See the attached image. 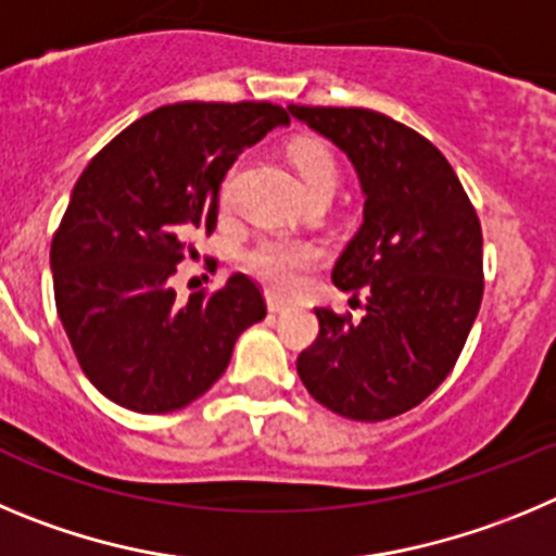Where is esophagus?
Wrapping results in <instances>:
<instances>
[{
  "mask_svg": "<svg viewBox=\"0 0 556 556\" xmlns=\"http://www.w3.org/2000/svg\"><path fill=\"white\" fill-rule=\"evenodd\" d=\"M266 302H268V313H285V309H288V304H285L279 296H271V293L266 296Z\"/></svg>",
  "mask_w": 556,
  "mask_h": 556,
  "instance_id": "obj_1",
  "label": "esophagus"
}]
</instances>
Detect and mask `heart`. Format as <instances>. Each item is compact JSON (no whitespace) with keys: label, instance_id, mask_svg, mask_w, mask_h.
Segmentation results:
<instances>
[{"label":"heart","instance_id":"heart-1","mask_svg":"<svg viewBox=\"0 0 556 556\" xmlns=\"http://www.w3.org/2000/svg\"><path fill=\"white\" fill-rule=\"evenodd\" d=\"M288 160L307 199H332L340 182V168L332 149L324 147L321 141L304 138L288 149ZM241 263L257 282H263L274 293H293L302 288L307 274L321 263V252L313 243L296 241V238L263 235L252 247H247Z\"/></svg>","mask_w":556,"mask_h":556}]
</instances>
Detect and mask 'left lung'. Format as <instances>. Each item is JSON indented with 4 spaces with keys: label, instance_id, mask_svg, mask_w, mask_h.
<instances>
[{
    "label": "left lung",
    "instance_id": "left-lung-1",
    "mask_svg": "<svg viewBox=\"0 0 556 556\" xmlns=\"http://www.w3.org/2000/svg\"><path fill=\"white\" fill-rule=\"evenodd\" d=\"M288 110L352 160L365 193L363 227L332 268L365 315L315 309L321 329L296 371L332 413L384 421L452 374L482 304V227L448 160L415 129L365 108Z\"/></svg>",
    "mask_w": 556,
    "mask_h": 556
}]
</instances>
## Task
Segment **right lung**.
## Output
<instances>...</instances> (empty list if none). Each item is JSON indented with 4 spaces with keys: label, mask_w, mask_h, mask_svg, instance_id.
<instances>
[{
    "label": "right lung",
    "mask_w": 556,
    "mask_h": 556,
    "mask_svg": "<svg viewBox=\"0 0 556 556\" xmlns=\"http://www.w3.org/2000/svg\"><path fill=\"white\" fill-rule=\"evenodd\" d=\"M290 124L271 102H179L118 132L79 174L52 238L54 304L79 368L110 402L172 413L227 371L235 340L266 318L247 274L177 304L168 277L218 222L238 154Z\"/></svg>",
    "instance_id": "add662e5"
}]
</instances>
